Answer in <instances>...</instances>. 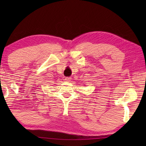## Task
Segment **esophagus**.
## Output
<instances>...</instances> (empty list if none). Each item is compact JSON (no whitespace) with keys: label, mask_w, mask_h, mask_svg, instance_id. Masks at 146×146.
<instances>
[{"label":"esophagus","mask_w":146,"mask_h":146,"mask_svg":"<svg viewBox=\"0 0 146 146\" xmlns=\"http://www.w3.org/2000/svg\"><path fill=\"white\" fill-rule=\"evenodd\" d=\"M70 80H71V78H70V77H66V78H65V81L66 82H70Z\"/></svg>","instance_id":"34e87169"}]
</instances>
